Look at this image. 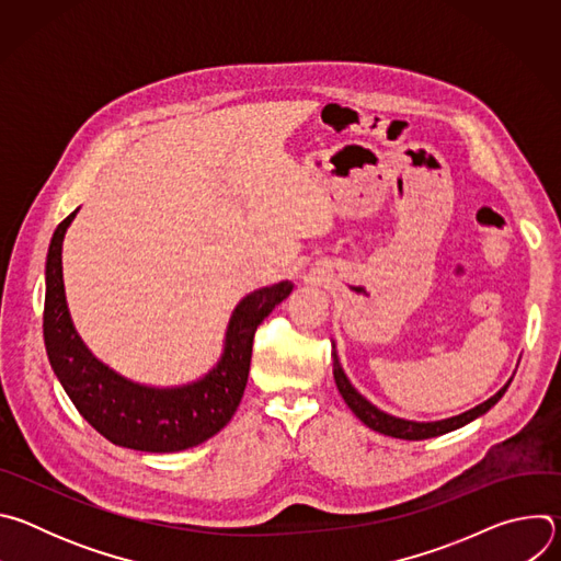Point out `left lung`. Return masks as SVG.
Returning a JSON list of instances; mask_svg holds the SVG:
<instances>
[{"instance_id": "1", "label": "left lung", "mask_w": 561, "mask_h": 561, "mask_svg": "<svg viewBox=\"0 0 561 561\" xmlns=\"http://www.w3.org/2000/svg\"><path fill=\"white\" fill-rule=\"evenodd\" d=\"M333 375H335L337 390L344 397V402L348 404V409L368 428H373V431H377L381 435H388V437H397V439H428V437H437V435L457 431V428L470 424L472 420L489 413L500 402V399L504 397L506 388L513 381V379H508L491 399H486V402L477 404L474 409H470V411H466L461 415H455V417H448V420H439V422H413V420H402V417H394V415H388V413L379 411L375 404L368 402V399L362 392H357V388L351 383V379L346 377V373H344V368L340 364V355H337L335 342H333Z\"/></svg>"}]
</instances>
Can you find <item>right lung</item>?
<instances>
[{
    "mask_svg": "<svg viewBox=\"0 0 561 561\" xmlns=\"http://www.w3.org/2000/svg\"><path fill=\"white\" fill-rule=\"evenodd\" d=\"M75 208L53 232L46 255L44 344L70 402L115 446L144 453H178L217 435L234 415L249 381L253 337L264 317L290 293V282L257 288L228 319L219 362L182 386H146L100 362L75 331L66 304L61 244Z\"/></svg>",
    "mask_w": 561,
    "mask_h": 561,
    "instance_id": "add662e5",
    "label": "right lung"
}]
</instances>
